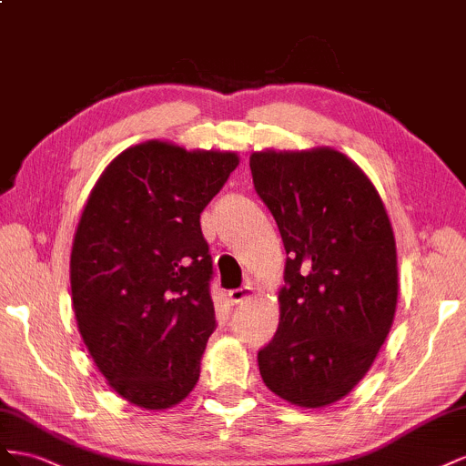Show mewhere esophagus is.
<instances>
[{
  "instance_id": "obj_1",
  "label": "esophagus",
  "mask_w": 466,
  "mask_h": 466,
  "mask_svg": "<svg viewBox=\"0 0 466 466\" xmlns=\"http://www.w3.org/2000/svg\"><path fill=\"white\" fill-rule=\"evenodd\" d=\"M251 297V287L249 285H244L240 289H234L228 292V299L232 304H240L244 300H248Z\"/></svg>"
}]
</instances>
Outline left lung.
Returning a JSON list of instances; mask_svg holds the SVG:
<instances>
[{"label": "left lung", "mask_w": 466, "mask_h": 466, "mask_svg": "<svg viewBox=\"0 0 466 466\" xmlns=\"http://www.w3.org/2000/svg\"><path fill=\"white\" fill-rule=\"evenodd\" d=\"M249 167L287 251L279 328L258 353L261 379L290 404L329 406L365 377L394 320L387 208L338 150L254 152Z\"/></svg>", "instance_id": "obj_1"}]
</instances>
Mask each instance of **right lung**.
Wrapping results in <instances>:
<instances>
[{"label":"right lung","instance_id":"right-lung-1","mask_svg":"<svg viewBox=\"0 0 466 466\" xmlns=\"http://www.w3.org/2000/svg\"><path fill=\"white\" fill-rule=\"evenodd\" d=\"M238 164L234 152L148 140L118 154L89 193L70 258L74 314L130 404L166 410L195 389L217 328L198 220Z\"/></svg>","mask_w":466,"mask_h":466}]
</instances>
